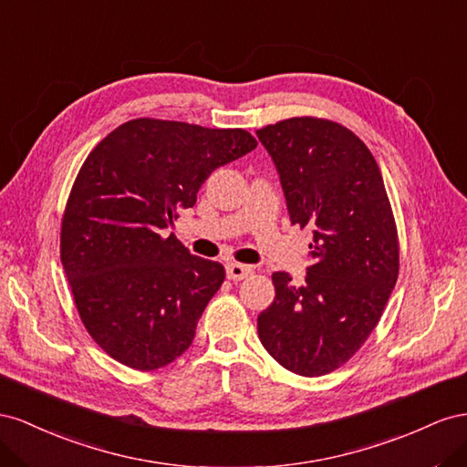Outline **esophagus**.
Here are the masks:
<instances>
[{
	"mask_svg": "<svg viewBox=\"0 0 467 467\" xmlns=\"http://www.w3.org/2000/svg\"><path fill=\"white\" fill-rule=\"evenodd\" d=\"M250 274H252V270L244 264H236V262L226 264V277L233 279V282H241V279L248 277Z\"/></svg>",
	"mask_w": 467,
	"mask_h": 467,
	"instance_id": "1",
	"label": "esophagus"
}]
</instances>
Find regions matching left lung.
I'll return each instance as SVG.
<instances>
[{"mask_svg": "<svg viewBox=\"0 0 467 467\" xmlns=\"http://www.w3.org/2000/svg\"><path fill=\"white\" fill-rule=\"evenodd\" d=\"M285 193L291 224L313 236L303 285L275 272L258 317L265 350L297 376L340 368L379 323L399 275V238L376 158L350 129L291 117L256 130Z\"/></svg>", "mask_w": 467, "mask_h": 467, "instance_id": "left-lung-1", "label": "left lung"}]
</instances>
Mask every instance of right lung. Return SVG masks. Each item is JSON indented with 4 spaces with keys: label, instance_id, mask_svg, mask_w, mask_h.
<instances>
[{
    "label": "right lung",
    "instance_id": "obj_1",
    "mask_svg": "<svg viewBox=\"0 0 467 467\" xmlns=\"http://www.w3.org/2000/svg\"><path fill=\"white\" fill-rule=\"evenodd\" d=\"M256 144L244 129L140 117L88 154L62 215L60 260L86 330L117 362L152 371L190 348L224 268L166 229L213 170Z\"/></svg>",
    "mask_w": 467,
    "mask_h": 467
}]
</instances>
